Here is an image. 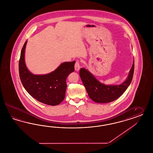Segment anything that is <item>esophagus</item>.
<instances>
[{
    "label": "esophagus",
    "mask_w": 153,
    "mask_h": 153,
    "mask_svg": "<svg viewBox=\"0 0 153 153\" xmlns=\"http://www.w3.org/2000/svg\"><path fill=\"white\" fill-rule=\"evenodd\" d=\"M80 68V63L79 61H76L75 64V70L76 71H78Z\"/></svg>",
    "instance_id": "obj_1"
}]
</instances>
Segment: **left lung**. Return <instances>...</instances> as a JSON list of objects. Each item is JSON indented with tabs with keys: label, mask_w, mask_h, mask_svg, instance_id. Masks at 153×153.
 Masks as SVG:
<instances>
[{
	"label": "left lung",
	"mask_w": 153,
	"mask_h": 153,
	"mask_svg": "<svg viewBox=\"0 0 153 153\" xmlns=\"http://www.w3.org/2000/svg\"><path fill=\"white\" fill-rule=\"evenodd\" d=\"M134 61L126 80L119 85H105L100 83L89 71L80 68L79 74L90 98L98 103L113 102L121 96L128 88L133 79Z\"/></svg>",
	"instance_id": "8db88e82"
}]
</instances>
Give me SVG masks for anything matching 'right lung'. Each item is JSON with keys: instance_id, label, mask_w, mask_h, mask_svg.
<instances>
[{"instance_id": "right-lung-1", "label": "right lung", "mask_w": 153, "mask_h": 153, "mask_svg": "<svg viewBox=\"0 0 153 153\" xmlns=\"http://www.w3.org/2000/svg\"><path fill=\"white\" fill-rule=\"evenodd\" d=\"M27 41L21 51L19 64V75L24 88L39 102L49 105H57L65 97L66 78L74 71L75 61L61 63L54 71L45 75L31 73L25 63V50Z\"/></svg>"}]
</instances>
